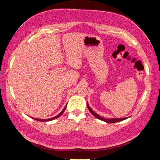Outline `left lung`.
<instances>
[{
  "instance_id": "left-lung-1",
  "label": "left lung",
  "mask_w": 160,
  "mask_h": 160,
  "mask_svg": "<svg viewBox=\"0 0 160 160\" xmlns=\"http://www.w3.org/2000/svg\"><path fill=\"white\" fill-rule=\"evenodd\" d=\"M87 108L88 109V110L90 111V112L92 114L93 116H94L96 118H97L98 119L100 120H102L103 122H105L106 123H116V122H121V121H123L124 120H126L129 117H126V118H109V119H107V118H103L102 117H101L100 115H98L97 113H96L92 109L90 108V107L89 106L88 102H87Z\"/></svg>"
}]
</instances>
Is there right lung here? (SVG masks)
<instances>
[{"label":"right lung","mask_w":160,"mask_h":160,"mask_svg":"<svg viewBox=\"0 0 160 160\" xmlns=\"http://www.w3.org/2000/svg\"><path fill=\"white\" fill-rule=\"evenodd\" d=\"M66 106H67V104L65 106V107L64 108V109L58 114V115H57V116H56V117H53V118H49V119H39V118H32H32H33V119H34V120H37V121H39V122H49V121H51V120H55V119H56V118H59V117H61L62 115V113L64 112V110H65V109L66 108Z\"/></svg>","instance_id":"1"}]
</instances>
